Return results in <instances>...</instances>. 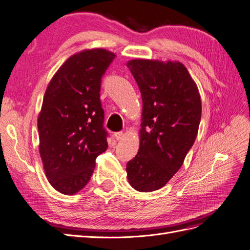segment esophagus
<instances>
[{"mask_svg":"<svg viewBox=\"0 0 250 250\" xmlns=\"http://www.w3.org/2000/svg\"><path fill=\"white\" fill-rule=\"evenodd\" d=\"M113 137H115V139H116L117 141H121V140L124 139L125 134H124V132H122V131H119V132H116L115 134H113Z\"/></svg>","mask_w":250,"mask_h":250,"instance_id":"34e87169","label":"esophagus"}]
</instances>
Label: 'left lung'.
Returning <instances> with one entry per match:
<instances>
[{"label":"left lung","instance_id":"1","mask_svg":"<svg viewBox=\"0 0 250 250\" xmlns=\"http://www.w3.org/2000/svg\"><path fill=\"white\" fill-rule=\"evenodd\" d=\"M127 66L143 100L140 148L127 163V177L134 190L152 192L174 176L193 146L201 119L200 95L179 62L133 59Z\"/></svg>","mask_w":250,"mask_h":250}]
</instances>
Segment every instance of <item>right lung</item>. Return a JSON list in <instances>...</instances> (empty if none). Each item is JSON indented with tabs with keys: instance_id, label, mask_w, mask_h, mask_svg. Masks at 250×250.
I'll list each match as a JSON object with an SVG mask.
<instances>
[{
	"instance_id": "1",
	"label": "right lung",
	"mask_w": 250,
	"mask_h": 250,
	"mask_svg": "<svg viewBox=\"0 0 250 250\" xmlns=\"http://www.w3.org/2000/svg\"><path fill=\"white\" fill-rule=\"evenodd\" d=\"M104 49L71 56L51 79L37 120L40 153L56 191L73 195L89 181L98 155L107 149L101 79L115 59Z\"/></svg>"
}]
</instances>
